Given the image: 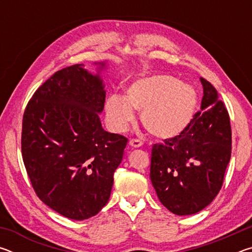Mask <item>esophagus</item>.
<instances>
[{
	"instance_id": "esophagus-1",
	"label": "esophagus",
	"mask_w": 252,
	"mask_h": 252,
	"mask_svg": "<svg viewBox=\"0 0 252 252\" xmlns=\"http://www.w3.org/2000/svg\"><path fill=\"white\" fill-rule=\"evenodd\" d=\"M129 144H130L131 147H133V148H139V147L142 146L143 142L141 141V140H139V139H131L130 141H129Z\"/></svg>"
}]
</instances>
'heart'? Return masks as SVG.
Returning <instances> with one entry per match:
<instances>
[{"label":"heart","instance_id":"obj_1","mask_svg":"<svg viewBox=\"0 0 252 252\" xmlns=\"http://www.w3.org/2000/svg\"><path fill=\"white\" fill-rule=\"evenodd\" d=\"M197 95L189 84L177 82L168 74H153L134 81L126 96L111 95L105 103L106 119L116 132L126 131L141 111L149 133L169 139L181 133L191 120Z\"/></svg>","mask_w":252,"mask_h":252}]
</instances>
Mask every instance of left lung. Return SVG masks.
<instances>
[{
    "mask_svg": "<svg viewBox=\"0 0 252 252\" xmlns=\"http://www.w3.org/2000/svg\"><path fill=\"white\" fill-rule=\"evenodd\" d=\"M201 110L180 134L155 143L150 179L160 202L178 216L201 211L219 193L231 157L228 110L206 79Z\"/></svg>",
    "mask_w": 252,
    "mask_h": 252,
    "instance_id": "1",
    "label": "left lung"
}]
</instances>
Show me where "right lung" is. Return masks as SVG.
I'll return each instance as SVG.
<instances>
[{
    "mask_svg": "<svg viewBox=\"0 0 252 252\" xmlns=\"http://www.w3.org/2000/svg\"><path fill=\"white\" fill-rule=\"evenodd\" d=\"M104 102L99 74L74 64L51 75L24 111L21 149L30 181L41 201L69 219L91 218L108 203L126 147V136L101 126Z\"/></svg>",
    "mask_w": 252,
    "mask_h": 252,
    "instance_id": "right-lung-1",
    "label": "right lung"
}]
</instances>
